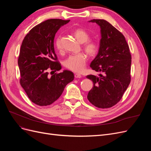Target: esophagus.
<instances>
[{
    "label": "esophagus",
    "mask_w": 151,
    "mask_h": 151,
    "mask_svg": "<svg viewBox=\"0 0 151 151\" xmlns=\"http://www.w3.org/2000/svg\"><path fill=\"white\" fill-rule=\"evenodd\" d=\"M74 77H76V78H81L82 76L79 74H77V73H76V74H74Z\"/></svg>",
    "instance_id": "34e87169"
}]
</instances>
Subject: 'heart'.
<instances>
[{
    "instance_id": "b5f03b06",
    "label": "heart",
    "mask_w": 151,
    "mask_h": 151,
    "mask_svg": "<svg viewBox=\"0 0 151 151\" xmlns=\"http://www.w3.org/2000/svg\"><path fill=\"white\" fill-rule=\"evenodd\" d=\"M74 36L77 42L80 43H84V50L85 52L90 56H93L98 52V45L94 42L88 41L89 35L87 32L83 29H77L74 31ZM55 47L61 52L62 50V38L58 37L55 41ZM87 61L86 56L83 53L74 55L68 57L64 62V65L68 69L73 72H81L84 70Z\"/></svg>"
}]
</instances>
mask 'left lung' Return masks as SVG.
Returning a JSON list of instances; mask_svg holds the SVG:
<instances>
[{"mask_svg": "<svg viewBox=\"0 0 151 151\" xmlns=\"http://www.w3.org/2000/svg\"><path fill=\"white\" fill-rule=\"evenodd\" d=\"M100 27L98 53L91 62L99 76L89 75L93 88L88 94L89 102L99 108L112 107L120 101L130 83L131 55L125 36L104 19H93Z\"/></svg>", "mask_w": 151, "mask_h": 151, "instance_id": "8db88e82", "label": "left lung"}]
</instances>
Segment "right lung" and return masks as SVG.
Here are the masks:
<instances>
[{
    "mask_svg": "<svg viewBox=\"0 0 151 151\" xmlns=\"http://www.w3.org/2000/svg\"><path fill=\"white\" fill-rule=\"evenodd\" d=\"M70 20L51 19L32 28L21 46L18 66L20 83L31 101L39 106L52 104L62 95L66 85L74 78V73L64 70L48 76V69L60 70L55 61L54 38L57 31Z\"/></svg>",
    "mask_w": 151,
    "mask_h": 151,
    "instance_id": "1",
    "label": "right lung"
}]
</instances>
